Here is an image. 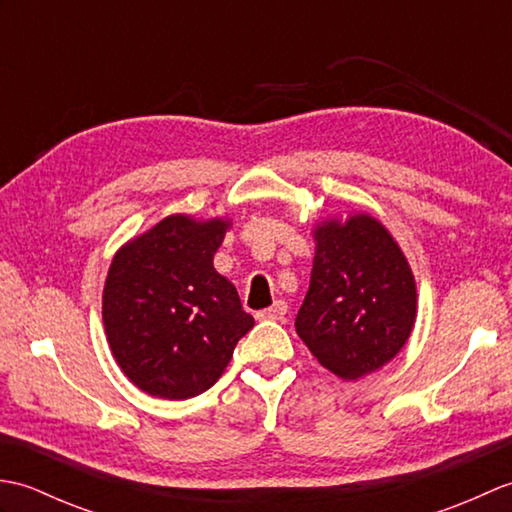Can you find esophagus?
I'll list each match as a JSON object with an SVG mask.
<instances>
[{"instance_id":"obj_1","label":"esophagus","mask_w":512,"mask_h":512,"mask_svg":"<svg viewBox=\"0 0 512 512\" xmlns=\"http://www.w3.org/2000/svg\"><path fill=\"white\" fill-rule=\"evenodd\" d=\"M286 314H288V303L286 301H275L273 306L268 310H264L259 317L268 319V321H286Z\"/></svg>"}]
</instances>
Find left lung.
Here are the masks:
<instances>
[{"instance_id": "1", "label": "left lung", "mask_w": 512, "mask_h": 512, "mask_svg": "<svg viewBox=\"0 0 512 512\" xmlns=\"http://www.w3.org/2000/svg\"><path fill=\"white\" fill-rule=\"evenodd\" d=\"M314 239L310 288L295 328L325 369L356 380L407 343L416 321V281L400 246L372 215L325 220Z\"/></svg>"}]
</instances>
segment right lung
<instances>
[{
    "mask_svg": "<svg viewBox=\"0 0 512 512\" xmlns=\"http://www.w3.org/2000/svg\"><path fill=\"white\" fill-rule=\"evenodd\" d=\"M228 220L169 215L125 244L103 290L118 367L149 396L187 400L217 383L255 321L213 268Z\"/></svg>",
    "mask_w": 512,
    "mask_h": 512,
    "instance_id": "right-lung-1",
    "label": "right lung"
}]
</instances>
